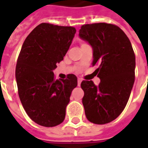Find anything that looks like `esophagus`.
Masks as SVG:
<instances>
[{"mask_svg":"<svg viewBox=\"0 0 148 148\" xmlns=\"http://www.w3.org/2000/svg\"><path fill=\"white\" fill-rule=\"evenodd\" d=\"M81 81H82V80H81V78H78V80H77V85H78V86L81 85Z\"/></svg>","mask_w":148,"mask_h":148,"instance_id":"1","label":"esophagus"}]
</instances>
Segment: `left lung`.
Listing matches in <instances>:
<instances>
[{
    "label": "left lung",
    "mask_w": 148,
    "mask_h": 148,
    "mask_svg": "<svg viewBox=\"0 0 148 148\" xmlns=\"http://www.w3.org/2000/svg\"><path fill=\"white\" fill-rule=\"evenodd\" d=\"M79 37L93 49L92 65L101 82L83 81L81 87L85 115L89 121L104 124L115 120L124 110L134 83L135 55L131 41L114 24H84Z\"/></svg>",
    "instance_id": "1"
}]
</instances>
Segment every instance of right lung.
Masks as SVG:
<instances>
[{
  "label": "right lung",
  "instance_id": "add662e5",
  "mask_svg": "<svg viewBox=\"0 0 148 148\" xmlns=\"http://www.w3.org/2000/svg\"><path fill=\"white\" fill-rule=\"evenodd\" d=\"M76 33L73 27L42 23L24 40L15 77L20 100L30 118L39 125L54 127L65 118L66 107L77 78L55 80L53 71L64 59Z\"/></svg>",
  "mask_w": 148,
  "mask_h": 148
}]
</instances>
